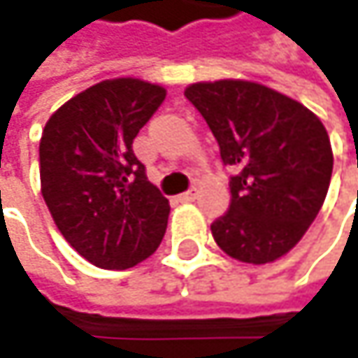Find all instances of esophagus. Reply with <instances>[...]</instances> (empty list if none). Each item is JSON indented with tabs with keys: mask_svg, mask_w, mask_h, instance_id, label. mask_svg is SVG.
Instances as JSON below:
<instances>
[{
	"mask_svg": "<svg viewBox=\"0 0 358 358\" xmlns=\"http://www.w3.org/2000/svg\"><path fill=\"white\" fill-rule=\"evenodd\" d=\"M196 188H190V190H186V192H182L178 196V201H182V203H188V201H194L196 199Z\"/></svg>",
	"mask_w": 358,
	"mask_h": 358,
	"instance_id": "obj_1",
	"label": "esophagus"
}]
</instances>
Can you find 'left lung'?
<instances>
[{"mask_svg": "<svg viewBox=\"0 0 358 358\" xmlns=\"http://www.w3.org/2000/svg\"><path fill=\"white\" fill-rule=\"evenodd\" d=\"M184 95L234 170L230 207L211 224L217 247L245 263L275 261L325 201L334 157L323 124L299 101L247 80L196 83Z\"/></svg>", "mask_w": 358, "mask_h": 358, "instance_id": "obj_1", "label": "left lung"}]
</instances>
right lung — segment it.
Returning <instances> with one entry per match:
<instances>
[{
	"label": "right lung",
	"mask_w": 358,
	"mask_h": 358,
	"mask_svg": "<svg viewBox=\"0 0 358 358\" xmlns=\"http://www.w3.org/2000/svg\"><path fill=\"white\" fill-rule=\"evenodd\" d=\"M164 99L166 89L138 78L103 80L45 124L43 199L70 247L101 269L141 263L166 234L170 203L132 151Z\"/></svg>",
	"instance_id": "right-lung-1"
}]
</instances>
